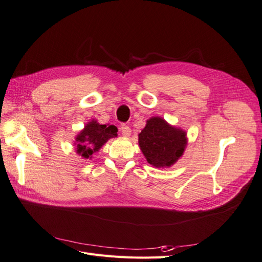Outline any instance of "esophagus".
I'll return each instance as SVG.
<instances>
[{
  "label": "esophagus",
  "mask_w": 262,
  "mask_h": 262,
  "mask_svg": "<svg viewBox=\"0 0 262 262\" xmlns=\"http://www.w3.org/2000/svg\"><path fill=\"white\" fill-rule=\"evenodd\" d=\"M120 131L122 133V136L125 137V138H129L131 136V129L130 126H128L126 124H122L120 126Z\"/></svg>",
  "instance_id": "obj_1"
}]
</instances>
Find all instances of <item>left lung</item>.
<instances>
[{
  "mask_svg": "<svg viewBox=\"0 0 262 262\" xmlns=\"http://www.w3.org/2000/svg\"><path fill=\"white\" fill-rule=\"evenodd\" d=\"M187 133L162 117H152L139 133V145L148 164L156 168L170 167L184 155Z\"/></svg>",
  "mask_w": 262,
  "mask_h": 262,
  "instance_id": "left-lung-1",
  "label": "left lung"
}]
</instances>
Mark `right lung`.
Here are the masks:
<instances>
[{
	"label": "right lung",
	"mask_w": 262,
	"mask_h": 262,
	"mask_svg": "<svg viewBox=\"0 0 262 262\" xmlns=\"http://www.w3.org/2000/svg\"><path fill=\"white\" fill-rule=\"evenodd\" d=\"M117 132V126L100 124L93 119L75 137L74 146L76 153L85 160H91L93 154L98 152L109 139L118 137Z\"/></svg>",
	"instance_id": "add662e5"
}]
</instances>
